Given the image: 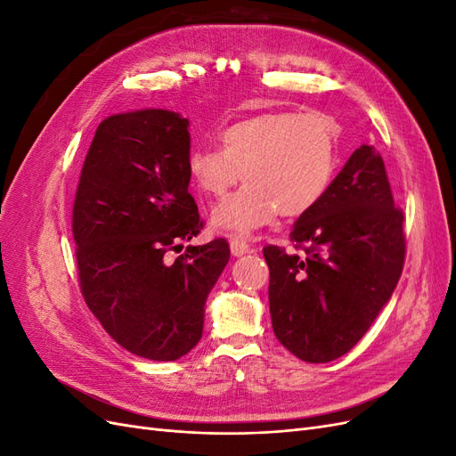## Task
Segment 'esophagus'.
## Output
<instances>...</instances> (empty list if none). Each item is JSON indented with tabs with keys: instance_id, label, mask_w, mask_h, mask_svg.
Masks as SVG:
<instances>
[{
	"instance_id": "obj_1",
	"label": "esophagus",
	"mask_w": 456,
	"mask_h": 456,
	"mask_svg": "<svg viewBox=\"0 0 456 456\" xmlns=\"http://www.w3.org/2000/svg\"><path fill=\"white\" fill-rule=\"evenodd\" d=\"M230 251H232L233 256H241L245 253H249L251 247L243 238H232L230 240Z\"/></svg>"
}]
</instances>
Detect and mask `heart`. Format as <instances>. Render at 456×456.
<instances>
[{"label": "heart", "mask_w": 456, "mask_h": 456, "mask_svg": "<svg viewBox=\"0 0 456 456\" xmlns=\"http://www.w3.org/2000/svg\"><path fill=\"white\" fill-rule=\"evenodd\" d=\"M220 150L196 148L186 159L201 194L220 200L247 184L213 211L215 230L249 236L281 215L298 218L317 207L338 167L337 123L320 112L266 110L218 131Z\"/></svg>", "instance_id": "b5f03b06"}]
</instances>
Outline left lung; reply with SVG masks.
<instances>
[{
  "label": "left lung",
  "mask_w": 456,
  "mask_h": 456,
  "mask_svg": "<svg viewBox=\"0 0 456 456\" xmlns=\"http://www.w3.org/2000/svg\"><path fill=\"white\" fill-rule=\"evenodd\" d=\"M403 220L382 156L363 144L289 233L302 255L262 249L273 333L298 360L333 362L362 340L402 278Z\"/></svg>",
  "instance_id": "1"
}]
</instances>
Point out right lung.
Wrapping results in <instances>:
<instances>
[{
	"instance_id": "add662e5",
	"label": "right lung",
	"mask_w": 456,
	"mask_h": 456,
	"mask_svg": "<svg viewBox=\"0 0 456 456\" xmlns=\"http://www.w3.org/2000/svg\"><path fill=\"white\" fill-rule=\"evenodd\" d=\"M188 154V119L175 112L110 116L74 198L81 295L119 346L154 362H175L200 342L207 295L230 258L224 238L171 256L203 230Z\"/></svg>"
}]
</instances>
